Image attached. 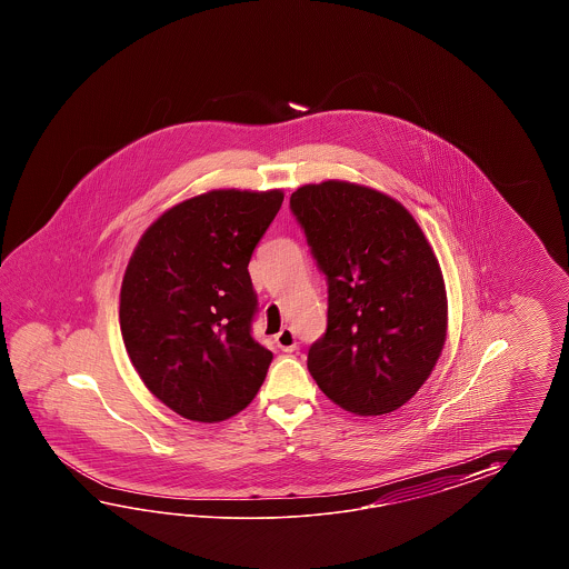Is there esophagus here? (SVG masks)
Returning a JSON list of instances; mask_svg holds the SVG:
<instances>
[{"label":"esophagus","mask_w":569,"mask_h":569,"mask_svg":"<svg viewBox=\"0 0 569 569\" xmlns=\"http://www.w3.org/2000/svg\"><path fill=\"white\" fill-rule=\"evenodd\" d=\"M277 346L282 351H295L297 350V336L290 327H282L279 336H277Z\"/></svg>","instance_id":"1"}]
</instances>
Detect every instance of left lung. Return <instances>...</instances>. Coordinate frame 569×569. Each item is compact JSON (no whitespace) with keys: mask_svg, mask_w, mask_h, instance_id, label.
<instances>
[{"mask_svg":"<svg viewBox=\"0 0 569 569\" xmlns=\"http://www.w3.org/2000/svg\"><path fill=\"white\" fill-rule=\"evenodd\" d=\"M290 211L327 279V329L309 348V372L346 411H397L433 372L448 336L431 246L399 201L353 182L299 187Z\"/></svg>","mask_w":569,"mask_h":569,"instance_id":"1","label":"left lung"}]
</instances>
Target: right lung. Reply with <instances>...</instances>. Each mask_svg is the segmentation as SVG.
Wrapping results in <instances>:
<instances>
[{"label": "right lung", "mask_w": 569, "mask_h": 569, "mask_svg": "<svg viewBox=\"0 0 569 569\" xmlns=\"http://www.w3.org/2000/svg\"><path fill=\"white\" fill-rule=\"evenodd\" d=\"M284 194L219 189L170 207L144 231L120 292L121 338L146 388L199 423L243 411L272 351L252 338L250 258Z\"/></svg>", "instance_id": "1"}]
</instances>
